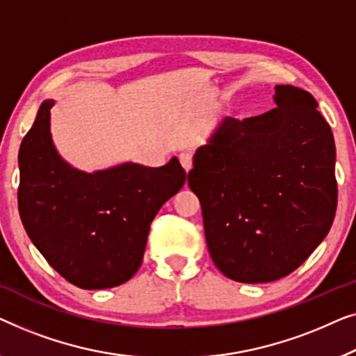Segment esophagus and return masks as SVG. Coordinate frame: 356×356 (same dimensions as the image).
<instances>
[{
  "label": "esophagus",
  "instance_id": "obj_1",
  "mask_svg": "<svg viewBox=\"0 0 356 356\" xmlns=\"http://www.w3.org/2000/svg\"><path fill=\"white\" fill-rule=\"evenodd\" d=\"M179 159H180V164H182V168L185 169V171L188 172L190 169H192V159H193L192 153H188V152L180 153V154H179Z\"/></svg>",
  "mask_w": 356,
  "mask_h": 356
}]
</instances>
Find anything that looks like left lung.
<instances>
[{
	"instance_id": "1",
	"label": "left lung",
	"mask_w": 356,
	"mask_h": 356,
	"mask_svg": "<svg viewBox=\"0 0 356 356\" xmlns=\"http://www.w3.org/2000/svg\"><path fill=\"white\" fill-rule=\"evenodd\" d=\"M274 90L276 108L224 119L188 172L211 259L245 284L293 273L326 237L337 208L334 137L316 99L292 85Z\"/></svg>"
}]
</instances>
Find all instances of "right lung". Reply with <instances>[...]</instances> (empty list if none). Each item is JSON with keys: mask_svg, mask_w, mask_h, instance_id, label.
<instances>
[{"mask_svg": "<svg viewBox=\"0 0 356 356\" xmlns=\"http://www.w3.org/2000/svg\"><path fill=\"white\" fill-rule=\"evenodd\" d=\"M42 103L19 149V214L49 266L80 289H111L138 271L149 224L185 184L172 158L161 168L124 163L87 174L64 161Z\"/></svg>", "mask_w": 356, "mask_h": 356, "instance_id": "1", "label": "right lung"}]
</instances>
